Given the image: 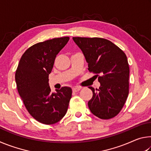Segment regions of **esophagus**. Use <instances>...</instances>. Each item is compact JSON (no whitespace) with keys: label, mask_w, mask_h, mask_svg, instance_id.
Segmentation results:
<instances>
[{"label":"esophagus","mask_w":151,"mask_h":151,"mask_svg":"<svg viewBox=\"0 0 151 151\" xmlns=\"http://www.w3.org/2000/svg\"><path fill=\"white\" fill-rule=\"evenodd\" d=\"M81 87H73V91L75 92V93H76V92H78L81 90Z\"/></svg>","instance_id":"1"}]
</instances>
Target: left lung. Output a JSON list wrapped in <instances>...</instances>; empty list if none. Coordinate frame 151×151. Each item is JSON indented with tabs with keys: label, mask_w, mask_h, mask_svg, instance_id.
<instances>
[{
	"label": "left lung",
	"mask_w": 151,
	"mask_h": 151,
	"mask_svg": "<svg viewBox=\"0 0 151 151\" xmlns=\"http://www.w3.org/2000/svg\"><path fill=\"white\" fill-rule=\"evenodd\" d=\"M88 63V70L99 76V89L92 86L93 97L88 106L94 115L109 119L121 111L129 94V66L124 52L102 38L73 37ZM99 75V76L98 75Z\"/></svg>",
	"instance_id": "1"
}]
</instances>
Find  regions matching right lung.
Wrapping results in <instances>:
<instances>
[{"mask_svg": "<svg viewBox=\"0 0 151 151\" xmlns=\"http://www.w3.org/2000/svg\"><path fill=\"white\" fill-rule=\"evenodd\" d=\"M69 37L55 38L28 48L19 61L15 74L18 92L30 115L41 123L52 124L65 115L72 89L63 86L51 93L48 75L55 58Z\"/></svg>", "mask_w": 151, "mask_h": 151, "instance_id": "obj_1", "label": "right lung"}]
</instances>
